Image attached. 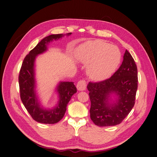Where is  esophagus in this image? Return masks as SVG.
Masks as SVG:
<instances>
[{"label":"esophagus","mask_w":157,"mask_h":157,"mask_svg":"<svg viewBox=\"0 0 157 157\" xmlns=\"http://www.w3.org/2000/svg\"><path fill=\"white\" fill-rule=\"evenodd\" d=\"M77 90L79 91H83V90H86V83L84 80H80L77 84Z\"/></svg>","instance_id":"obj_1"}]
</instances>
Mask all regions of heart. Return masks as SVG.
I'll use <instances>...</instances> for the list:
<instances>
[{
  "label": "heart",
  "instance_id": "heart-1",
  "mask_svg": "<svg viewBox=\"0 0 157 157\" xmlns=\"http://www.w3.org/2000/svg\"><path fill=\"white\" fill-rule=\"evenodd\" d=\"M78 59L88 64V72L94 80H100L112 74L121 59L118 47L102 40H90L80 45L77 52Z\"/></svg>",
  "mask_w": 157,
  "mask_h": 157
}]
</instances>
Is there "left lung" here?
Returning <instances> with one entry per match:
<instances>
[{"mask_svg": "<svg viewBox=\"0 0 157 157\" xmlns=\"http://www.w3.org/2000/svg\"><path fill=\"white\" fill-rule=\"evenodd\" d=\"M137 69L134 58L127 50L120 67L110 78L88 84L91 101L90 118L99 126L119 124L134 106L137 89ZM118 99L110 103V95Z\"/></svg>", "mask_w": 157, "mask_h": 157, "instance_id": "obj_1", "label": "left lung"}]
</instances>
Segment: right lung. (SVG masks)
Listing matches in <instances>:
<instances>
[{"label": "right lung", "instance_id": "obj_1", "mask_svg": "<svg viewBox=\"0 0 157 157\" xmlns=\"http://www.w3.org/2000/svg\"><path fill=\"white\" fill-rule=\"evenodd\" d=\"M69 33L67 35H70ZM62 34L51 35L45 37L31 50L23 59L19 75L20 98L27 111L35 121L42 124H55L65 115L67 105L73 95L77 92V88L73 82H61L57 88L59 96L58 105L55 108L46 110L40 107L35 94L34 63L36 56L47 50L46 44L53 40L62 37Z\"/></svg>", "mask_w": 157, "mask_h": 157}]
</instances>
